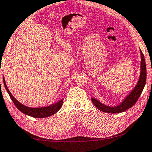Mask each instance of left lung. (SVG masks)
<instances>
[{
  "mask_svg": "<svg viewBox=\"0 0 152 152\" xmlns=\"http://www.w3.org/2000/svg\"><path fill=\"white\" fill-rule=\"evenodd\" d=\"M140 52H141V73H140L139 79L138 81V83L135 86L134 89L132 90V92L128 94L126 99L119 104L118 106L115 107H109L107 106L105 104H102V102L99 101L97 99L92 98V103L94 105L99 109L100 111L105 112V113H122L127 109H130L132 107L134 104L136 103L137 100L139 99L140 95L143 92V90L145 87L146 82V77H147V73H146V64L145 60V58L143 56V53H142L141 50H140Z\"/></svg>",
  "mask_w": 152,
  "mask_h": 152,
  "instance_id": "obj_1",
  "label": "left lung"
}]
</instances>
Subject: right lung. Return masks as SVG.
<instances>
[{
    "mask_svg": "<svg viewBox=\"0 0 152 152\" xmlns=\"http://www.w3.org/2000/svg\"><path fill=\"white\" fill-rule=\"evenodd\" d=\"M3 83L4 85V87H5V89L7 92H8V94L10 96L11 99L12 100L14 104H15V107L19 109V110L22 112L23 113L26 114V115L33 117V118H47V117H50L51 115L55 114L56 112L60 110V108L62 105L63 103V99L59 100L56 103L52 104L51 105L44 107H39V108H32V107H28L24 105L22 103L18 101V100H16L15 98H14L10 91L7 88V86L6 85L5 80H4V77L3 76Z\"/></svg>",
    "mask_w": 152,
    "mask_h": 152,
    "instance_id": "add662e5",
    "label": "right lung"
}]
</instances>
